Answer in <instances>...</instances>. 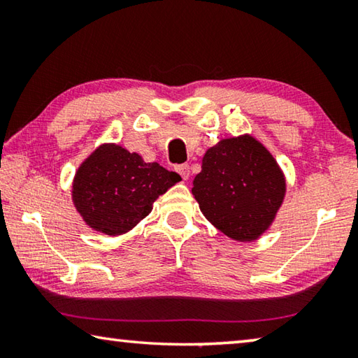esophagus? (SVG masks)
<instances>
[{
	"instance_id": "34e87169",
	"label": "esophagus",
	"mask_w": 358,
	"mask_h": 358,
	"mask_svg": "<svg viewBox=\"0 0 358 358\" xmlns=\"http://www.w3.org/2000/svg\"><path fill=\"white\" fill-rule=\"evenodd\" d=\"M175 171H177L181 177H183V180H187L189 178V166L187 164H180L175 167Z\"/></svg>"
}]
</instances>
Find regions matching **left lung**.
<instances>
[{
  "label": "left lung",
  "instance_id": "1",
  "mask_svg": "<svg viewBox=\"0 0 358 358\" xmlns=\"http://www.w3.org/2000/svg\"><path fill=\"white\" fill-rule=\"evenodd\" d=\"M284 192L281 169L251 136L224 138L208 148L192 187L205 217L238 241L256 240L268 229Z\"/></svg>",
  "mask_w": 358,
  "mask_h": 358
}]
</instances>
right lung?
<instances>
[{
	"label": "right lung",
	"mask_w": 358,
	"mask_h": 358,
	"mask_svg": "<svg viewBox=\"0 0 358 358\" xmlns=\"http://www.w3.org/2000/svg\"><path fill=\"white\" fill-rule=\"evenodd\" d=\"M180 180L157 162H145L137 153L108 143L78 167L72 199L90 227L121 235L143 220L156 199Z\"/></svg>",
	"instance_id": "add662e5"
}]
</instances>
